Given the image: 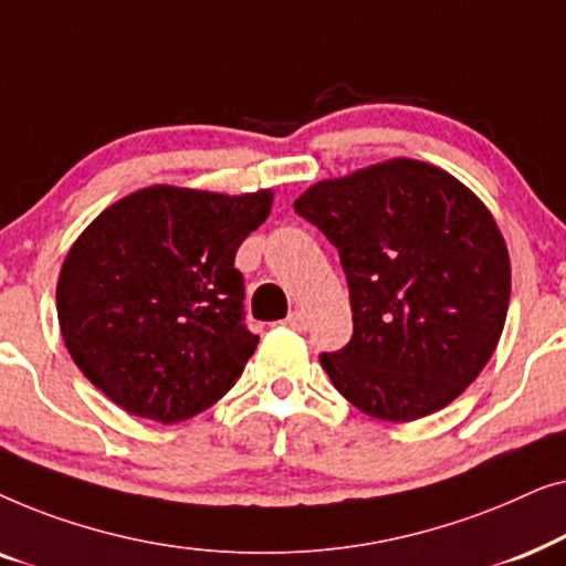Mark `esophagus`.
Listing matches in <instances>:
<instances>
[{"label": "esophagus", "instance_id": "1", "mask_svg": "<svg viewBox=\"0 0 566 566\" xmlns=\"http://www.w3.org/2000/svg\"><path fill=\"white\" fill-rule=\"evenodd\" d=\"M285 324H289L291 329H296V332H306V327H308V322H306V314L304 312H291L289 316H285Z\"/></svg>", "mask_w": 566, "mask_h": 566}]
</instances>
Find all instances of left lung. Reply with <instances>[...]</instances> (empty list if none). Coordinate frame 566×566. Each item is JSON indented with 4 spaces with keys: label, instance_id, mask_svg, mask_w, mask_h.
Returning a JSON list of instances; mask_svg holds the SVG:
<instances>
[{
    "label": "left lung",
    "instance_id": "1",
    "mask_svg": "<svg viewBox=\"0 0 566 566\" xmlns=\"http://www.w3.org/2000/svg\"><path fill=\"white\" fill-rule=\"evenodd\" d=\"M293 208L337 247L350 289V343L319 355L335 389L386 422L451 405L510 304L507 247L482 200L443 169L391 159L316 182Z\"/></svg>",
    "mask_w": 566,
    "mask_h": 566
}]
</instances>
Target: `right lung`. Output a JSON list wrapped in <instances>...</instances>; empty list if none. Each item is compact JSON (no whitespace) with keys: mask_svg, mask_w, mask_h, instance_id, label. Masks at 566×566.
<instances>
[{"mask_svg":"<svg viewBox=\"0 0 566 566\" xmlns=\"http://www.w3.org/2000/svg\"><path fill=\"white\" fill-rule=\"evenodd\" d=\"M273 192L138 190L105 208L69 250L56 306L84 376L136 417L182 422L216 405L250 360L239 244Z\"/></svg>","mask_w":566,"mask_h":566,"instance_id":"add662e5","label":"right lung"}]
</instances>
